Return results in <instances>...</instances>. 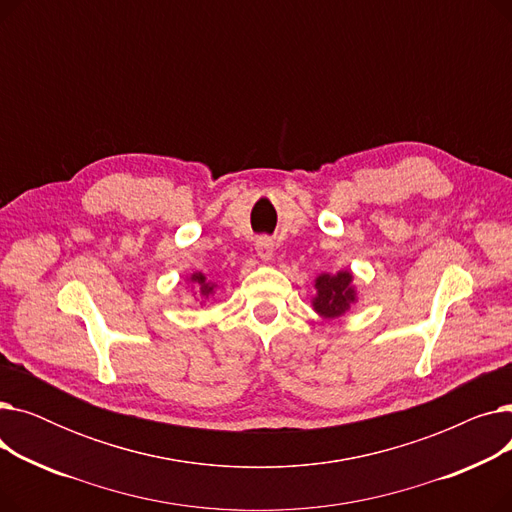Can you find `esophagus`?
<instances>
[{"instance_id": "obj_1", "label": "esophagus", "mask_w": 512, "mask_h": 512, "mask_svg": "<svg viewBox=\"0 0 512 512\" xmlns=\"http://www.w3.org/2000/svg\"><path fill=\"white\" fill-rule=\"evenodd\" d=\"M255 251L263 261H270L274 257V240L270 236H259L255 240Z\"/></svg>"}]
</instances>
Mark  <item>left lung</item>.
<instances>
[{
    "mask_svg": "<svg viewBox=\"0 0 512 512\" xmlns=\"http://www.w3.org/2000/svg\"><path fill=\"white\" fill-rule=\"evenodd\" d=\"M315 290L317 294L313 299V309L324 319H336L344 315L357 301L353 274L346 270L338 274H319L315 278Z\"/></svg>",
    "mask_w": 512,
    "mask_h": 512,
    "instance_id": "1",
    "label": "left lung"
}]
</instances>
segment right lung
Wrapping results in <instances>:
<instances>
[{"mask_svg": "<svg viewBox=\"0 0 512 512\" xmlns=\"http://www.w3.org/2000/svg\"><path fill=\"white\" fill-rule=\"evenodd\" d=\"M191 282L199 286L203 299H207V297H211V294H213L215 284H211V282L205 278V274H201V272H199V274H193V276H191Z\"/></svg>", "mask_w": 512, "mask_h": 512, "instance_id": "right-lung-1", "label": "right lung"}]
</instances>
